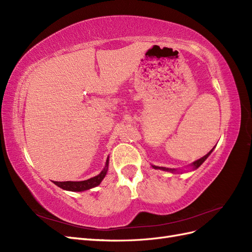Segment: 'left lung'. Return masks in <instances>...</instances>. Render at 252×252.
Listing matches in <instances>:
<instances>
[{
    "label": "left lung",
    "instance_id": "left-lung-1",
    "mask_svg": "<svg viewBox=\"0 0 252 252\" xmlns=\"http://www.w3.org/2000/svg\"><path fill=\"white\" fill-rule=\"evenodd\" d=\"M212 150H213V148L208 152L207 155L206 156H204L203 158H201L200 159H197V161H195V162H193L192 164H191V166H192V169H196V168H199V167L205 162V159L207 158L209 156H210V154L212 152ZM152 167H154L155 169H161V170H164V171H171V172H174V171H177V169H171V168H166V167H158V166H154L152 165Z\"/></svg>",
    "mask_w": 252,
    "mask_h": 252
}]
</instances>
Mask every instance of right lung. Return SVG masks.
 I'll return each instance as SVG.
<instances>
[{
    "label": "right lung",
    "instance_id": "right-lung-1",
    "mask_svg": "<svg viewBox=\"0 0 252 252\" xmlns=\"http://www.w3.org/2000/svg\"><path fill=\"white\" fill-rule=\"evenodd\" d=\"M108 164H109V158H107V161H106L105 168L97 174L96 177H94L91 179H88L86 181H80V182H53L57 186L62 188L64 190H68V191H84V190H88L94 187H96L97 185L101 184V182L105 178L106 173L108 170Z\"/></svg>",
    "mask_w": 252,
    "mask_h": 252
}]
</instances>
